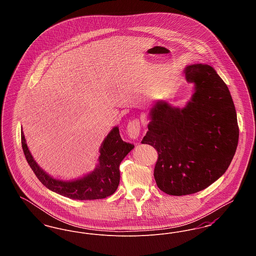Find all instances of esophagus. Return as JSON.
Instances as JSON below:
<instances>
[{
    "mask_svg": "<svg viewBox=\"0 0 256 256\" xmlns=\"http://www.w3.org/2000/svg\"><path fill=\"white\" fill-rule=\"evenodd\" d=\"M140 130H141V126H140V121L138 119H134L130 121L128 126H126V132L130 138L132 139H137L139 134H140Z\"/></svg>",
    "mask_w": 256,
    "mask_h": 256,
    "instance_id": "esophagus-1",
    "label": "esophagus"
}]
</instances>
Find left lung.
I'll list each match as a JSON object with an SVG mask.
<instances>
[{"label":"left lung","mask_w":256,"mask_h":256,"mask_svg":"<svg viewBox=\"0 0 256 256\" xmlns=\"http://www.w3.org/2000/svg\"><path fill=\"white\" fill-rule=\"evenodd\" d=\"M195 92L183 108L158 102L141 143L158 154L154 180L172 196L194 194L220 178L235 154L239 126L226 84L207 64L185 68Z\"/></svg>","instance_id":"obj_1"}]
</instances>
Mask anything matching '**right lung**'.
<instances>
[{"label":"right lung","instance_id":"obj_1","mask_svg":"<svg viewBox=\"0 0 256 256\" xmlns=\"http://www.w3.org/2000/svg\"><path fill=\"white\" fill-rule=\"evenodd\" d=\"M21 142L26 161L42 184L52 192L78 200H98L112 195L120 182L119 166L134 148L132 144L122 141L118 126H115L100 146L97 168L82 178L63 182L50 176L37 165L26 143L23 132Z\"/></svg>","mask_w":256,"mask_h":256}]
</instances>
